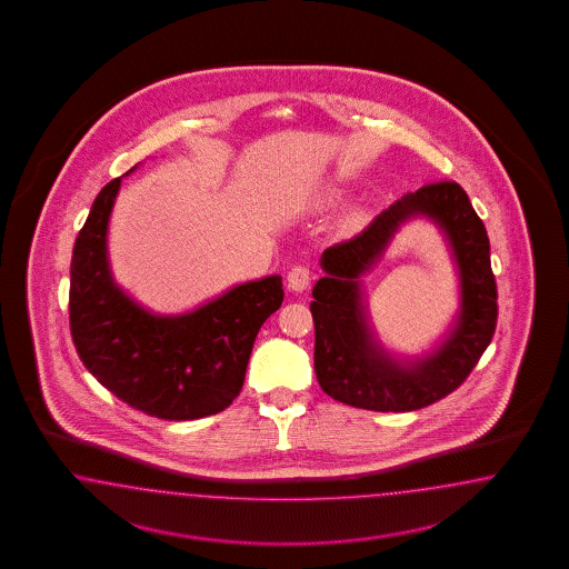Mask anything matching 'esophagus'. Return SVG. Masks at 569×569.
I'll use <instances>...</instances> for the list:
<instances>
[{
	"mask_svg": "<svg viewBox=\"0 0 569 569\" xmlns=\"http://www.w3.org/2000/svg\"><path fill=\"white\" fill-rule=\"evenodd\" d=\"M310 271L305 264H296L288 271V288L292 292H305L309 288Z\"/></svg>",
	"mask_w": 569,
	"mask_h": 569,
	"instance_id": "34e87169",
	"label": "esophagus"
}]
</instances>
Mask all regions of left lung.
Segmentation results:
<instances>
[{"mask_svg": "<svg viewBox=\"0 0 569 569\" xmlns=\"http://www.w3.org/2000/svg\"><path fill=\"white\" fill-rule=\"evenodd\" d=\"M430 216L446 231L462 279V312L440 349L419 362H395L372 338L360 302L358 277L378 259L397 227ZM326 277L312 288L315 373L328 397L357 409L405 413L455 392L478 365L497 329V281L482 219L455 181L407 193L352 240L321 257Z\"/></svg>", "mask_w": 569, "mask_h": 569, "instance_id": "1", "label": "left lung"}]
</instances>
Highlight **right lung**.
<instances>
[{"instance_id":"obj_1","label":"right lung","mask_w":569,"mask_h":569,"mask_svg":"<svg viewBox=\"0 0 569 569\" xmlns=\"http://www.w3.org/2000/svg\"><path fill=\"white\" fill-rule=\"evenodd\" d=\"M121 179L98 193L72 250L69 319L79 359L141 413L169 421L221 413L240 395L260 326L283 302L281 277L241 283L177 317L141 309L114 283L106 257Z\"/></svg>"}]
</instances>
